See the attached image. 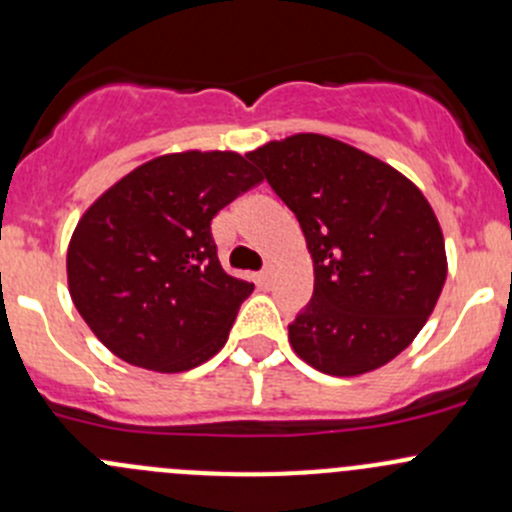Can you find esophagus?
I'll use <instances>...</instances> for the list:
<instances>
[{
  "label": "esophagus",
  "mask_w": 512,
  "mask_h": 512,
  "mask_svg": "<svg viewBox=\"0 0 512 512\" xmlns=\"http://www.w3.org/2000/svg\"><path fill=\"white\" fill-rule=\"evenodd\" d=\"M257 280H260L262 287H272V282H275V265H267L265 270L260 272V277H257Z\"/></svg>",
  "instance_id": "obj_1"
}]
</instances>
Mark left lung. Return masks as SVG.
I'll return each mask as SVG.
<instances>
[{
    "label": "left lung",
    "instance_id": "left-lung-1",
    "mask_svg": "<svg viewBox=\"0 0 512 512\" xmlns=\"http://www.w3.org/2000/svg\"><path fill=\"white\" fill-rule=\"evenodd\" d=\"M297 215L314 262L312 302L289 324L299 359L359 376L404 352L446 282V245L431 205L406 175L319 133L247 153Z\"/></svg>",
    "mask_w": 512,
    "mask_h": 512
}]
</instances>
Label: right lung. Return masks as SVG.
I'll return each mask as SVG.
<instances>
[{
    "mask_svg": "<svg viewBox=\"0 0 512 512\" xmlns=\"http://www.w3.org/2000/svg\"><path fill=\"white\" fill-rule=\"evenodd\" d=\"M262 175L240 153L158 156L84 213L66 252L76 309L118 359L163 374L225 347L252 282L227 275L210 223Z\"/></svg>",
    "mask_w": 512,
    "mask_h": 512,
    "instance_id": "add662e5",
    "label": "right lung"
}]
</instances>
